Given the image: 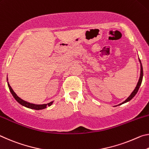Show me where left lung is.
I'll return each instance as SVG.
<instances>
[{"label": "left lung", "instance_id": "8db88e82", "mask_svg": "<svg viewBox=\"0 0 149 149\" xmlns=\"http://www.w3.org/2000/svg\"><path fill=\"white\" fill-rule=\"evenodd\" d=\"M139 61L140 64H141V74H140L139 79V81H138V82H137V84H136L135 88L134 89V91L132 92V93H131V94H130V96H129V97H127V99L125 100V101L123 102L122 103L118 104V106H120V105H121V104H125V103H126V102H130V101L132 99L133 97L135 96L136 94L137 93L139 89V88H140L141 85V83H142V80H143V66H142V64H141V60H140L139 58Z\"/></svg>", "mask_w": 149, "mask_h": 149}]
</instances>
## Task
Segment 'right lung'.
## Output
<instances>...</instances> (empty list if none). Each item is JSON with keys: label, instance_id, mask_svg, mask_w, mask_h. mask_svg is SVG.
<instances>
[{"label": "right lung", "instance_id": "add662e5", "mask_svg": "<svg viewBox=\"0 0 149 149\" xmlns=\"http://www.w3.org/2000/svg\"><path fill=\"white\" fill-rule=\"evenodd\" d=\"M7 83H8V86L9 88L10 91L12 95H13V97L15 98L16 100L18 102L19 104H21L22 106H23L26 108H30V109H36V110H40V109H43L47 108V106H52L53 103V101L49 102V103L47 104H32V103H30V102H28L24 100L21 99L20 97H18L17 96V94L14 92V91L10 85L9 84V82H8V76H7Z\"/></svg>", "mask_w": 149, "mask_h": 149}]
</instances>
